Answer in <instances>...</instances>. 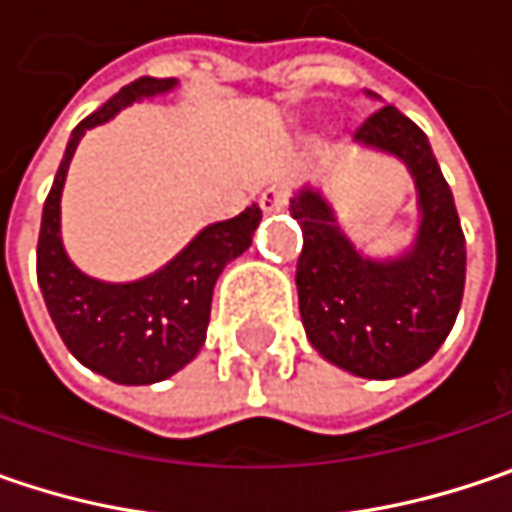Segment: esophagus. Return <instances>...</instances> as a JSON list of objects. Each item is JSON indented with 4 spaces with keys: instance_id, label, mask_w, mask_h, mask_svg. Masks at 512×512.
Returning <instances> with one entry per match:
<instances>
[{
    "instance_id": "obj_1",
    "label": "esophagus",
    "mask_w": 512,
    "mask_h": 512,
    "mask_svg": "<svg viewBox=\"0 0 512 512\" xmlns=\"http://www.w3.org/2000/svg\"><path fill=\"white\" fill-rule=\"evenodd\" d=\"M286 194L278 189V186H272V189H266L260 194V209L266 214H275V212H283L286 209Z\"/></svg>"
}]
</instances>
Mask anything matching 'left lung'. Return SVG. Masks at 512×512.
<instances>
[{
    "label": "left lung",
    "instance_id": "1",
    "mask_svg": "<svg viewBox=\"0 0 512 512\" xmlns=\"http://www.w3.org/2000/svg\"><path fill=\"white\" fill-rule=\"evenodd\" d=\"M355 137L407 163L421 229L404 257L369 260L346 240L318 191H298L289 212L303 232L295 275L300 321L326 361L387 381L427 364L450 335L464 298L467 249L453 191L427 134L395 105H384L358 125Z\"/></svg>",
    "mask_w": 512,
    "mask_h": 512
}]
</instances>
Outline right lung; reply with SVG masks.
Listing matches in <instances>:
<instances>
[{
  "mask_svg": "<svg viewBox=\"0 0 512 512\" xmlns=\"http://www.w3.org/2000/svg\"><path fill=\"white\" fill-rule=\"evenodd\" d=\"M177 79L140 77L125 85L91 117L74 128L54 186L48 191L39 243L36 278L59 338L79 364L117 384H154L183 369L206 341L212 292L226 263L252 246L260 209L249 206L232 220L214 223L160 272L134 283H102L85 278L68 260L59 240V197L79 137L111 120L140 97L171 91Z\"/></svg>",
  "mask_w": 512,
  "mask_h": 512,
  "instance_id": "add662e5",
  "label": "right lung"
}]
</instances>
